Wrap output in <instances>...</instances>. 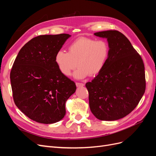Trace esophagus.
<instances>
[{
	"label": "esophagus",
	"mask_w": 156,
	"mask_h": 156,
	"mask_svg": "<svg viewBox=\"0 0 156 156\" xmlns=\"http://www.w3.org/2000/svg\"><path fill=\"white\" fill-rule=\"evenodd\" d=\"M76 84V86L77 87H83V86H84V83H75Z\"/></svg>",
	"instance_id": "obj_1"
}]
</instances>
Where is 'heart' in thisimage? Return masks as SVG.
<instances>
[{
  "label": "heart",
  "mask_w": 156,
  "mask_h": 156,
  "mask_svg": "<svg viewBox=\"0 0 156 156\" xmlns=\"http://www.w3.org/2000/svg\"><path fill=\"white\" fill-rule=\"evenodd\" d=\"M110 52L109 45L103 40L80 37L68 47V52L58 51L55 56V62L60 73L69 76L73 70L76 79H84L88 75L96 76L107 62Z\"/></svg>",
  "instance_id": "obj_1"
}]
</instances>
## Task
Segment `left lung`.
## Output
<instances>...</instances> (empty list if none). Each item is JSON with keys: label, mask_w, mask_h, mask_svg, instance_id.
Returning <instances> with one entry per match:
<instances>
[{"label": "left lung", "mask_w": 156, "mask_h": 156, "mask_svg": "<svg viewBox=\"0 0 156 156\" xmlns=\"http://www.w3.org/2000/svg\"><path fill=\"white\" fill-rule=\"evenodd\" d=\"M94 35L107 38L110 52L104 68L86 83L90 108L99 120H116L129 115L144 94V65L120 32L106 30Z\"/></svg>", "instance_id": "8db88e82"}]
</instances>
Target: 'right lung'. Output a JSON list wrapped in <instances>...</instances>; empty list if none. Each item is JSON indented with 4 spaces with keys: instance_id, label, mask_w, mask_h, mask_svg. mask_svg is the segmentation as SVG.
<instances>
[{
    "instance_id": "obj_1",
    "label": "right lung",
    "mask_w": 156,
    "mask_h": 156,
    "mask_svg": "<svg viewBox=\"0 0 156 156\" xmlns=\"http://www.w3.org/2000/svg\"><path fill=\"white\" fill-rule=\"evenodd\" d=\"M71 35H41L23 47L10 72L13 101L35 122L53 124L66 115L65 104L76 90L75 83L60 73L56 53Z\"/></svg>"
}]
</instances>
